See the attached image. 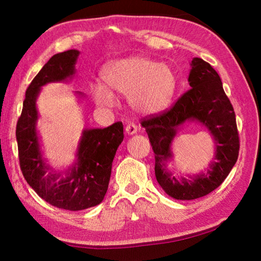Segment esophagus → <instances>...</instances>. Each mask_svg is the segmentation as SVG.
I'll return each instance as SVG.
<instances>
[{
    "label": "esophagus",
    "instance_id": "esophagus-1",
    "mask_svg": "<svg viewBox=\"0 0 261 261\" xmlns=\"http://www.w3.org/2000/svg\"><path fill=\"white\" fill-rule=\"evenodd\" d=\"M137 131H138V127H137V125L135 124V123H129V124L125 126V132H126L127 135L132 136V135L137 134Z\"/></svg>",
    "mask_w": 261,
    "mask_h": 261
}]
</instances>
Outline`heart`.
<instances>
[{"mask_svg":"<svg viewBox=\"0 0 261 261\" xmlns=\"http://www.w3.org/2000/svg\"><path fill=\"white\" fill-rule=\"evenodd\" d=\"M103 79L108 88L101 83L91 85V94L96 103L106 108L115 106L116 98L112 89L127 95L131 108L147 116L168 108L177 87V78L169 65L141 55L110 62L105 69Z\"/></svg>","mask_w":261,"mask_h":261,"instance_id":"obj_1","label":"heart"}]
</instances>
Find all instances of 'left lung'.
I'll return each mask as SVG.
<instances>
[{"label": "left lung", "instance_id": "1", "mask_svg": "<svg viewBox=\"0 0 261 261\" xmlns=\"http://www.w3.org/2000/svg\"><path fill=\"white\" fill-rule=\"evenodd\" d=\"M188 82L191 88L167 113L141 122L155 155V177L168 196L177 200L204 197L220 187L235 166L240 151L235 112L222 87L218 72L199 57L191 62ZM197 121L214 137L215 161L197 175L176 178L169 170L171 144L187 122Z\"/></svg>", "mask_w": 261, "mask_h": 261}]
</instances>
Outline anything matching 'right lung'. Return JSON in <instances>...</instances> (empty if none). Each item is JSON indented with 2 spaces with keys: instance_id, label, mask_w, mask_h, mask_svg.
I'll return each instance as SVG.
<instances>
[{
  "instance_id": "add662e5",
  "label": "right lung",
  "mask_w": 261,
  "mask_h": 261,
  "mask_svg": "<svg viewBox=\"0 0 261 261\" xmlns=\"http://www.w3.org/2000/svg\"><path fill=\"white\" fill-rule=\"evenodd\" d=\"M79 54L77 49L60 53L43 65L26 90L16 127L20 169L26 182L43 200L68 211L86 210L103 200L114 156L124 138L122 122L105 129H84L76 160L68 169L55 170L43 158L37 129L38 95L47 84L72 79Z\"/></svg>"
}]
</instances>
